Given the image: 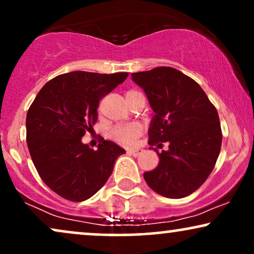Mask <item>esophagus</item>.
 Masks as SVG:
<instances>
[{"label": "esophagus", "instance_id": "obj_1", "mask_svg": "<svg viewBox=\"0 0 254 254\" xmlns=\"http://www.w3.org/2000/svg\"><path fill=\"white\" fill-rule=\"evenodd\" d=\"M139 153H140V151L138 150V149H130V150H127V155H130V156L137 157V156H139Z\"/></svg>", "mask_w": 254, "mask_h": 254}]
</instances>
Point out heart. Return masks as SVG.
<instances>
[{
	"label": "heart",
	"instance_id": "obj_1",
	"mask_svg": "<svg viewBox=\"0 0 254 254\" xmlns=\"http://www.w3.org/2000/svg\"><path fill=\"white\" fill-rule=\"evenodd\" d=\"M133 90L127 91V95L133 94ZM142 133V127L139 124L136 123H129V124H118L116 127H114L109 132V137L111 138L115 142L123 144V145H131L134 143V140Z\"/></svg>",
	"mask_w": 254,
	"mask_h": 254
}]
</instances>
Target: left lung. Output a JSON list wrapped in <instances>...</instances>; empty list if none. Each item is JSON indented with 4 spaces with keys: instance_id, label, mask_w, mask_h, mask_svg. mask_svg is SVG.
<instances>
[{
    "instance_id": "1",
    "label": "left lung",
    "mask_w": 254,
    "mask_h": 254,
    "mask_svg": "<svg viewBox=\"0 0 254 254\" xmlns=\"http://www.w3.org/2000/svg\"><path fill=\"white\" fill-rule=\"evenodd\" d=\"M131 76L155 112L150 149L169 143L166 151L153 149L159 163L144 172V179L163 197L184 198L203 185L219 156L223 136L217 109L197 82L175 68L158 66Z\"/></svg>"
}]
</instances>
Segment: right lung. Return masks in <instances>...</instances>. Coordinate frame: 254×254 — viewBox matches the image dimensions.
Returning a JSON list of instances; mask_svg holds the SVG:
<instances>
[{"instance_id":"right-lung-1","label":"right lung","mask_w":254,"mask_h":254,"mask_svg":"<svg viewBox=\"0 0 254 254\" xmlns=\"http://www.w3.org/2000/svg\"><path fill=\"white\" fill-rule=\"evenodd\" d=\"M129 73L72 71L50 79L29 108L27 144L38 175L54 192L71 201L92 197L103 186L116 159L125 153L102 140L97 150L82 142L97 121L98 102Z\"/></svg>"}]
</instances>
